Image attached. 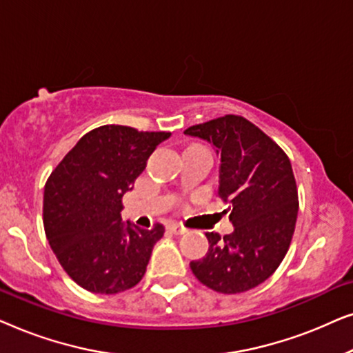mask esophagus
<instances>
[{"label": "esophagus", "mask_w": 353, "mask_h": 353, "mask_svg": "<svg viewBox=\"0 0 353 353\" xmlns=\"http://www.w3.org/2000/svg\"><path fill=\"white\" fill-rule=\"evenodd\" d=\"M168 231H170V233H173V234L180 236V234L186 233V228H185V226L178 225V223H170V225H168Z\"/></svg>", "instance_id": "esophagus-1"}]
</instances>
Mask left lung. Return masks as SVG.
I'll return each mask as SVG.
<instances>
[{
  "label": "left lung",
  "mask_w": 353,
  "mask_h": 353,
  "mask_svg": "<svg viewBox=\"0 0 353 353\" xmlns=\"http://www.w3.org/2000/svg\"><path fill=\"white\" fill-rule=\"evenodd\" d=\"M214 144L220 157L219 197L228 204L234 231L205 233L209 250L190 267L204 286L239 294L276 272L288 254L299 212L297 185L286 152L241 115L185 130Z\"/></svg>",
  "instance_id": "left-lung-1"
}]
</instances>
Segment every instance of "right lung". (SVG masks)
<instances>
[{"mask_svg": "<svg viewBox=\"0 0 353 353\" xmlns=\"http://www.w3.org/2000/svg\"><path fill=\"white\" fill-rule=\"evenodd\" d=\"M168 132L123 125L91 130L51 172L43 225L52 252L74 281L94 294H117L141 281L163 226L122 221V197Z\"/></svg>", "mask_w": 353, "mask_h": 353, "instance_id": "add662e5", "label": "right lung"}]
</instances>
